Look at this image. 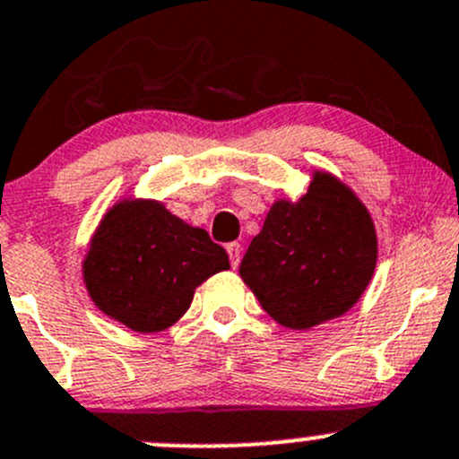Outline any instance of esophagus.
Instances as JSON below:
<instances>
[{"label":"esophagus","instance_id":"1","mask_svg":"<svg viewBox=\"0 0 459 459\" xmlns=\"http://www.w3.org/2000/svg\"><path fill=\"white\" fill-rule=\"evenodd\" d=\"M226 251H229L230 266L238 268L239 266V259H242V244H239V242H230L229 247H226Z\"/></svg>","mask_w":459,"mask_h":459}]
</instances>
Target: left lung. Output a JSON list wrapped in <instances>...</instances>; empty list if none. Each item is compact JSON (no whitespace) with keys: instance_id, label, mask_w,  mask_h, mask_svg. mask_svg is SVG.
Wrapping results in <instances>:
<instances>
[{"instance_id":"left-lung-1","label":"left lung","mask_w":459,"mask_h":459,"mask_svg":"<svg viewBox=\"0 0 459 459\" xmlns=\"http://www.w3.org/2000/svg\"><path fill=\"white\" fill-rule=\"evenodd\" d=\"M377 257L373 221L331 175H316L298 204L277 202L253 238L239 275L286 328H311L349 311Z\"/></svg>"}]
</instances>
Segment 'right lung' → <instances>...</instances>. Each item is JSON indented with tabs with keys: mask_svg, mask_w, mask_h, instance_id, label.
Wrapping results in <instances>:
<instances>
[{
	"mask_svg": "<svg viewBox=\"0 0 459 459\" xmlns=\"http://www.w3.org/2000/svg\"><path fill=\"white\" fill-rule=\"evenodd\" d=\"M226 268L229 255L206 230L157 202H124L101 221L84 280L100 311L133 331L157 333L186 313L204 280Z\"/></svg>",
	"mask_w": 459,
	"mask_h": 459,
	"instance_id": "right-lung-1",
	"label": "right lung"
}]
</instances>
